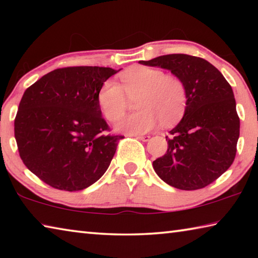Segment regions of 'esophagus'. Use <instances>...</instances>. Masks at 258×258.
<instances>
[{"label":"esophagus","instance_id":"1","mask_svg":"<svg viewBox=\"0 0 258 258\" xmlns=\"http://www.w3.org/2000/svg\"><path fill=\"white\" fill-rule=\"evenodd\" d=\"M137 139L140 140V141L147 142V141H149V140H150V137H149V135H138Z\"/></svg>","mask_w":258,"mask_h":258}]
</instances>
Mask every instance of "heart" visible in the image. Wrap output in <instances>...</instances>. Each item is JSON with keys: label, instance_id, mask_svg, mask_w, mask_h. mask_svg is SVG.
I'll return each mask as SVG.
<instances>
[{"label": "heart", "instance_id": "b5f03b06", "mask_svg": "<svg viewBox=\"0 0 258 258\" xmlns=\"http://www.w3.org/2000/svg\"><path fill=\"white\" fill-rule=\"evenodd\" d=\"M121 84L108 80L100 87L98 104L108 120L116 121L124 115L127 98L137 100L138 112L121 118L115 130L127 135L145 134L163 123L180 120L186 107V90L180 78L165 75L158 68L135 66L120 76Z\"/></svg>", "mask_w": 258, "mask_h": 258}]
</instances>
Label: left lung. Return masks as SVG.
Listing matches in <instances>:
<instances>
[{
    "mask_svg": "<svg viewBox=\"0 0 258 258\" xmlns=\"http://www.w3.org/2000/svg\"><path fill=\"white\" fill-rule=\"evenodd\" d=\"M139 62L167 69L186 90L184 115L166 138L167 152L152 163L157 175L180 190L211 184L232 165L237 152L240 120L232 87L198 56L167 54Z\"/></svg>",
    "mask_w": 258,
    "mask_h": 258,
    "instance_id": "obj_1",
    "label": "left lung"
}]
</instances>
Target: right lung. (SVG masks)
Listing matches in <instances>:
<instances>
[{
	"mask_svg": "<svg viewBox=\"0 0 258 258\" xmlns=\"http://www.w3.org/2000/svg\"><path fill=\"white\" fill-rule=\"evenodd\" d=\"M119 71L60 68L25 91L15 119L16 141L26 167L46 184L80 191L106 173L123 137L103 134L108 125L97 97Z\"/></svg>",
	"mask_w": 258,
	"mask_h": 258,
	"instance_id": "add662e5",
	"label": "right lung"
}]
</instances>
